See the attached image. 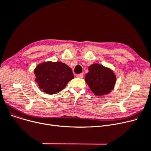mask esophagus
I'll return each instance as SVG.
<instances>
[{
	"label": "esophagus",
	"mask_w": 151,
	"mask_h": 151,
	"mask_svg": "<svg viewBox=\"0 0 151 151\" xmlns=\"http://www.w3.org/2000/svg\"><path fill=\"white\" fill-rule=\"evenodd\" d=\"M76 77H77V78H83V73L78 74V75H76Z\"/></svg>",
	"instance_id": "obj_1"
}]
</instances>
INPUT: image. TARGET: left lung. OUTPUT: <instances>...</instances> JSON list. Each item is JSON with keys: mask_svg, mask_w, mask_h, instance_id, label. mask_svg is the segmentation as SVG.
<instances>
[{"mask_svg": "<svg viewBox=\"0 0 151 151\" xmlns=\"http://www.w3.org/2000/svg\"><path fill=\"white\" fill-rule=\"evenodd\" d=\"M116 80V76L111 70L97 63H94L89 67V72L85 77L86 82L90 89L95 95L99 96L111 91Z\"/></svg>", "mask_w": 151, "mask_h": 151, "instance_id": "obj_1", "label": "left lung"}]
</instances>
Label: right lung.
I'll list each match as a JSON object with an SVG mask.
<instances>
[{"label":"right lung","mask_w":151,"mask_h":151,"mask_svg":"<svg viewBox=\"0 0 151 151\" xmlns=\"http://www.w3.org/2000/svg\"><path fill=\"white\" fill-rule=\"evenodd\" d=\"M35 81L42 91L48 94L59 93L74 78L72 70L61 62H47L35 69Z\"/></svg>","instance_id":"obj_1"}]
</instances>
